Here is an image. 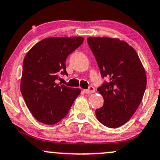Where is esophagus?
Wrapping results in <instances>:
<instances>
[{"label":"esophagus","mask_w":160,"mask_h":160,"mask_svg":"<svg viewBox=\"0 0 160 160\" xmlns=\"http://www.w3.org/2000/svg\"><path fill=\"white\" fill-rule=\"evenodd\" d=\"M84 92H85V93H87V94L93 93L95 92V89H94V87H89L88 90H84Z\"/></svg>","instance_id":"1"}]
</instances>
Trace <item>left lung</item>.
<instances>
[{
	"instance_id": "1",
	"label": "left lung",
	"mask_w": 160,
	"mask_h": 160,
	"mask_svg": "<svg viewBox=\"0 0 160 160\" xmlns=\"http://www.w3.org/2000/svg\"><path fill=\"white\" fill-rule=\"evenodd\" d=\"M87 42L102 77L110 80L98 88L103 97L96 110L97 120L110 128L128 122L137 110L147 87V74L133 48L118 38L90 37Z\"/></svg>"
}]
</instances>
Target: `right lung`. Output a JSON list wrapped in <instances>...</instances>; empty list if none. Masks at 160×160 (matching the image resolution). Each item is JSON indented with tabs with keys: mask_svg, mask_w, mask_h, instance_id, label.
Masks as SVG:
<instances>
[{
	"mask_svg": "<svg viewBox=\"0 0 160 160\" xmlns=\"http://www.w3.org/2000/svg\"><path fill=\"white\" fill-rule=\"evenodd\" d=\"M82 37H52L37 43L23 59L21 92L37 120L53 125L64 118L80 93L56 83L59 74H67L66 59L83 43Z\"/></svg>",
	"mask_w": 160,
	"mask_h": 160,
	"instance_id": "obj_1",
	"label": "right lung"
}]
</instances>
